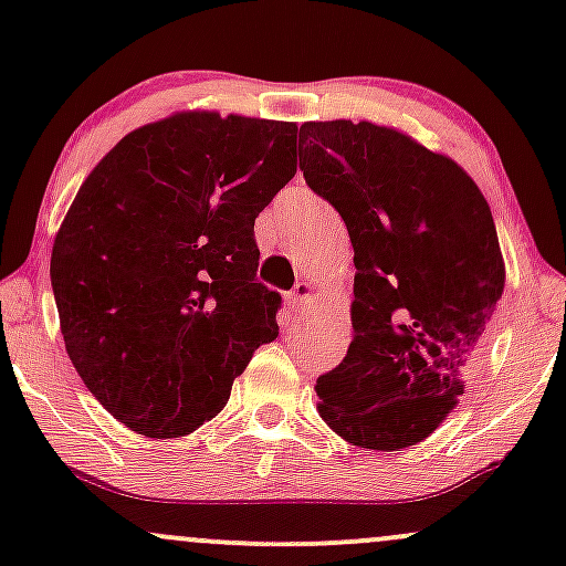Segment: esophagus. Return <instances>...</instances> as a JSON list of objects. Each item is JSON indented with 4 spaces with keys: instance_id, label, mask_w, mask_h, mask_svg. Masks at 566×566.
<instances>
[{
    "instance_id": "1",
    "label": "esophagus",
    "mask_w": 566,
    "mask_h": 566,
    "mask_svg": "<svg viewBox=\"0 0 566 566\" xmlns=\"http://www.w3.org/2000/svg\"><path fill=\"white\" fill-rule=\"evenodd\" d=\"M311 301H314V284H311V282H297L295 290H292L287 295V305L292 311L305 308V305H308Z\"/></svg>"
}]
</instances>
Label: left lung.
Instances as JSON below:
<instances>
[{"label": "left lung", "mask_w": 566, "mask_h": 566, "mask_svg": "<svg viewBox=\"0 0 566 566\" xmlns=\"http://www.w3.org/2000/svg\"><path fill=\"white\" fill-rule=\"evenodd\" d=\"M303 127V178L346 220L356 265L354 340L316 409L348 444L405 450L460 405L486 346L505 287L495 220L458 161L401 129Z\"/></svg>", "instance_id": "obj_1"}]
</instances>
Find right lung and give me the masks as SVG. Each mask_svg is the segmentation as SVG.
Instances as JSON below:
<instances>
[{
    "mask_svg": "<svg viewBox=\"0 0 566 566\" xmlns=\"http://www.w3.org/2000/svg\"><path fill=\"white\" fill-rule=\"evenodd\" d=\"M295 172V122L197 108L127 133L84 178L50 279L71 365L129 431H197L279 335L255 218Z\"/></svg>",
    "mask_w": 566,
    "mask_h": 566,
    "instance_id": "obj_1",
    "label": "right lung"
}]
</instances>
